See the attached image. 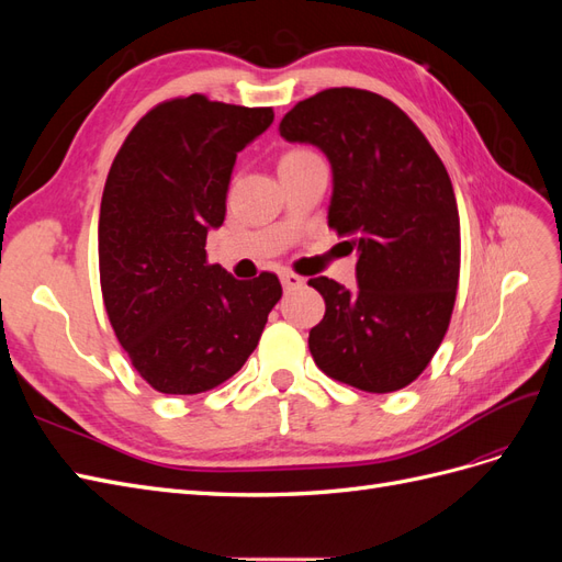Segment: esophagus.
Listing matches in <instances>:
<instances>
[{
  "label": "esophagus",
  "mask_w": 562,
  "mask_h": 562,
  "mask_svg": "<svg viewBox=\"0 0 562 562\" xmlns=\"http://www.w3.org/2000/svg\"><path fill=\"white\" fill-rule=\"evenodd\" d=\"M281 283H283L285 291H293V288H300V285L304 283V279L297 277V274H293V271H283V274H281Z\"/></svg>",
  "instance_id": "34e87169"
}]
</instances>
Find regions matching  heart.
<instances>
[{
  "mask_svg": "<svg viewBox=\"0 0 562 562\" xmlns=\"http://www.w3.org/2000/svg\"><path fill=\"white\" fill-rule=\"evenodd\" d=\"M295 155H302V151H291V155H285V157H295Z\"/></svg>",
  "mask_w": 562,
  "mask_h": 562,
  "instance_id": "1",
  "label": "heart"
}]
</instances>
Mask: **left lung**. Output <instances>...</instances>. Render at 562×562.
Returning <instances> with one entry per match:
<instances>
[{"label": "left lung", "mask_w": 562, "mask_h": 562, "mask_svg": "<svg viewBox=\"0 0 562 562\" xmlns=\"http://www.w3.org/2000/svg\"><path fill=\"white\" fill-rule=\"evenodd\" d=\"M279 131L328 157V225L356 252L353 291L310 279L326 300L310 333L314 361L370 394L403 389L434 359L454 307L459 213L446 166L411 116L363 89L302 100Z\"/></svg>", "instance_id": "8db88e82"}]
</instances>
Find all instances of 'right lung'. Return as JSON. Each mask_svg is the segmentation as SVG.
I'll return each mask as SVG.
<instances>
[{
  "label": "right lung",
  "instance_id": "right-lung-1",
  "mask_svg": "<svg viewBox=\"0 0 562 562\" xmlns=\"http://www.w3.org/2000/svg\"><path fill=\"white\" fill-rule=\"evenodd\" d=\"M271 122V108L173 98L133 126L112 161L100 288L119 345L161 394H201L239 372L281 300L277 274L239 281L206 262L236 155Z\"/></svg>",
  "mask_w": 562,
  "mask_h": 562
}]
</instances>
